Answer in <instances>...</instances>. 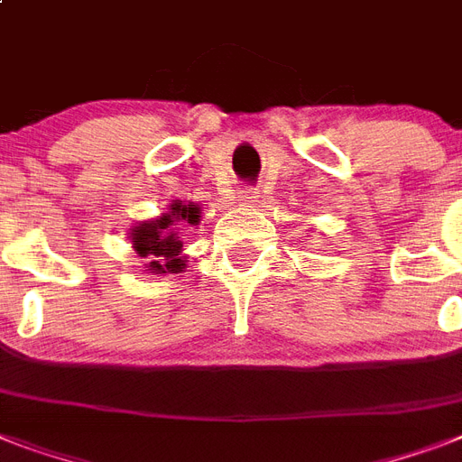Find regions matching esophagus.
<instances>
[{"mask_svg":"<svg viewBox=\"0 0 462 462\" xmlns=\"http://www.w3.org/2000/svg\"><path fill=\"white\" fill-rule=\"evenodd\" d=\"M237 199H239V203H242V206H254L259 196H256V191H252V189H246V191H239Z\"/></svg>","mask_w":462,"mask_h":462,"instance_id":"obj_1","label":"esophagus"}]
</instances>
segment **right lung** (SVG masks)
Instances as JSON below:
<instances>
[{"instance_id": "add662e5", "label": "right lung", "mask_w": 462, "mask_h": 462, "mask_svg": "<svg viewBox=\"0 0 462 462\" xmlns=\"http://www.w3.org/2000/svg\"><path fill=\"white\" fill-rule=\"evenodd\" d=\"M201 220V206L194 201H172L167 206L165 213L151 220H139L129 230L134 252L148 259L143 263L148 273L165 275V273H181V268H187V256H184V242H181V230L199 225ZM181 224V228L176 225Z\"/></svg>"}]
</instances>
